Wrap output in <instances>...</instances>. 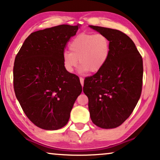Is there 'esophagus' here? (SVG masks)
<instances>
[{
    "label": "esophagus",
    "mask_w": 160,
    "mask_h": 160,
    "mask_svg": "<svg viewBox=\"0 0 160 160\" xmlns=\"http://www.w3.org/2000/svg\"><path fill=\"white\" fill-rule=\"evenodd\" d=\"M79 79H80L81 84H82V86H83V85H84V78L82 77H79Z\"/></svg>",
    "instance_id": "obj_1"
}]
</instances>
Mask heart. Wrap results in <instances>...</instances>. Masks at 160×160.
I'll return each instance as SVG.
<instances>
[{
    "label": "heart",
    "instance_id": "b5f03b06",
    "mask_svg": "<svg viewBox=\"0 0 160 160\" xmlns=\"http://www.w3.org/2000/svg\"><path fill=\"white\" fill-rule=\"evenodd\" d=\"M70 51L62 53L65 70L72 72L78 65L80 71L96 72L102 68L110 54L111 43L108 37L101 33H81L70 43Z\"/></svg>",
    "mask_w": 160,
    "mask_h": 160
}]
</instances>
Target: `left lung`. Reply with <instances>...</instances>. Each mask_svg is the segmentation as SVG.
Wrapping results in <instances>:
<instances>
[{"mask_svg":"<svg viewBox=\"0 0 160 160\" xmlns=\"http://www.w3.org/2000/svg\"><path fill=\"white\" fill-rule=\"evenodd\" d=\"M90 27L109 38L110 54L99 71L85 78L83 91L88 97L92 123L102 128H114L129 117L140 98L142 59L132 39L123 32Z\"/></svg>","mask_w":160,"mask_h":160,"instance_id":"obj_1","label":"left lung"}]
</instances>
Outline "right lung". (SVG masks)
<instances>
[{
    "instance_id": "right-lung-1",
    "label": "right lung",
    "mask_w": 160,
    "mask_h": 160,
    "mask_svg": "<svg viewBox=\"0 0 160 160\" xmlns=\"http://www.w3.org/2000/svg\"><path fill=\"white\" fill-rule=\"evenodd\" d=\"M78 29V25H59L33 32L14 59L16 98L28 119L42 129L65 126L82 91L78 76L62 63L64 50Z\"/></svg>"
}]
</instances>
